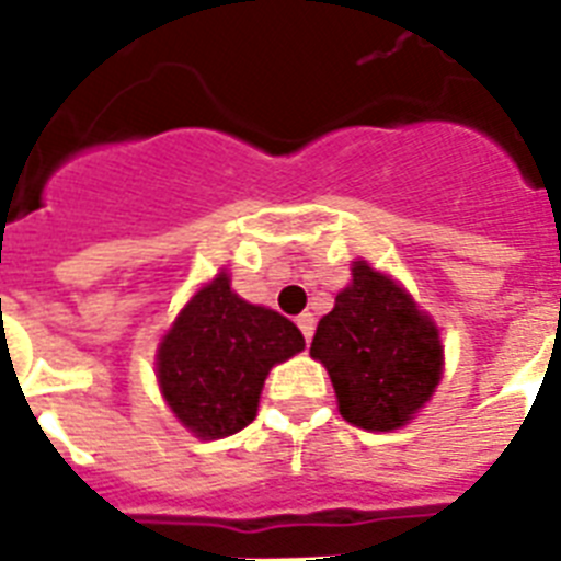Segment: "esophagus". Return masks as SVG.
I'll use <instances>...</instances> for the list:
<instances>
[{"label":"esophagus","instance_id":"34e87169","mask_svg":"<svg viewBox=\"0 0 561 561\" xmlns=\"http://www.w3.org/2000/svg\"><path fill=\"white\" fill-rule=\"evenodd\" d=\"M314 314H299L297 317V325H299V332H302V337L306 341H311V334H314Z\"/></svg>","mask_w":561,"mask_h":561}]
</instances>
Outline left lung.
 <instances>
[{
    "label": "left lung",
    "instance_id": "obj_1",
    "mask_svg": "<svg viewBox=\"0 0 561 561\" xmlns=\"http://www.w3.org/2000/svg\"><path fill=\"white\" fill-rule=\"evenodd\" d=\"M311 358L329 369L343 419L364 431L404 425L443 375V346L431 317L367 262H355L352 285L317 325Z\"/></svg>",
    "mask_w": 561,
    "mask_h": 561
}]
</instances>
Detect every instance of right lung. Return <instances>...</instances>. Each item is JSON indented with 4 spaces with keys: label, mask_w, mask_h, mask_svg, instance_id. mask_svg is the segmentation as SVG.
I'll use <instances>...</instances> for the list:
<instances>
[{
    "label": "right lung",
    "mask_w": 561,
    "mask_h": 561,
    "mask_svg": "<svg viewBox=\"0 0 561 561\" xmlns=\"http://www.w3.org/2000/svg\"><path fill=\"white\" fill-rule=\"evenodd\" d=\"M288 317L232 294L227 273L192 297L157 355L162 396L203 439L238 434L255 419L273 364L302 352Z\"/></svg>",
    "instance_id": "1"
}]
</instances>
